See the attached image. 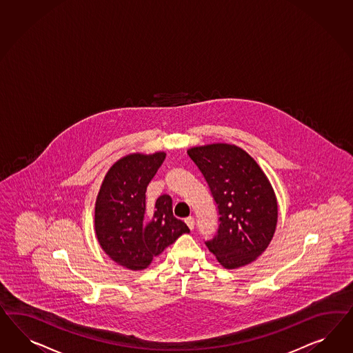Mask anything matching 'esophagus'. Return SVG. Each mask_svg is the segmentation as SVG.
Instances as JSON below:
<instances>
[{
    "label": "esophagus",
    "mask_w": 353,
    "mask_h": 353,
    "mask_svg": "<svg viewBox=\"0 0 353 353\" xmlns=\"http://www.w3.org/2000/svg\"><path fill=\"white\" fill-rule=\"evenodd\" d=\"M184 222H185V224H187V225H188V228H190V230H193V228H194V219H193V218H192V216H188V218H185V221H184Z\"/></svg>",
    "instance_id": "esophagus-1"
}]
</instances>
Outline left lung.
<instances>
[{
    "instance_id": "obj_1",
    "label": "left lung",
    "mask_w": 353,
    "mask_h": 353,
    "mask_svg": "<svg viewBox=\"0 0 353 353\" xmlns=\"http://www.w3.org/2000/svg\"><path fill=\"white\" fill-rule=\"evenodd\" d=\"M219 210V230L206 246L227 270L254 262L272 241L279 208L261 166L234 144L212 143L188 151Z\"/></svg>"
}]
</instances>
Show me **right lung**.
I'll return each instance as SVG.
<instances>
[{
	"label": "right lung",
	"instance_id": "right-lung-1",
	"mask_svg": "<svg viewBox=\"0 0 353 353\" xmlns=\"http://www.w3.org/2000/svg\"><path fill=\"white\" fill-rule=\"evenodd\" d=\"M166 157L130 153L105 174L95 201V234L104 252L130 271L145 270L154 256L188 233L187 224L172 215V197L162 194L153 206L145 191Z\"/></svg>",
	"mask_w": 353,
	"mask_h": 353
}]
</instances>
